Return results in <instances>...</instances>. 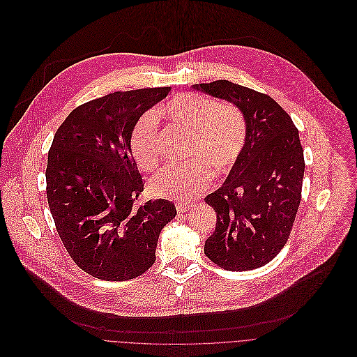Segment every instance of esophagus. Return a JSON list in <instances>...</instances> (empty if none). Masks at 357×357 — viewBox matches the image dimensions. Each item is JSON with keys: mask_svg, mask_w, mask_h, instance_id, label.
Wrapping results in <instances>:
<instances>
[{"mask_svg": "<svg viewBox=\"0 0 357 357\" xmlns=\"http://www.w3.org/2000/svg\"><path fill=\"white\" fill-rule=\"evenodd\" d=\"M176 209H177V212L178 213H183V212H185V211H188V209H191V205L190 204H187V202H184V204H176Z\"/></svg>", "mask_w": 357, "mask_h": 357, "instance_id": "1", "label": "esophagus"}]
</instances>
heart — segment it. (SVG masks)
Masks as SVG:
<instances>
[{
  "label": "heart",
  "mask_w": 357,
  "mask_h": 357,
  "mask_svg": "<svg viewBox=\"0 0 357 357\" xmlns=\"http://www.w3.org/2000/svg\"><path fill=\"white\" fill-rule=\"evenodd\" d=\"M155 113L191 136L187 165H169L155 174L149 188L153 195L188 201L209 185L212 170L228 174L239 160L248 139L243 112L232 104H218L198 93H180L159 105ZM146 112L133 128L130 152L136 165L151 170L159 162L158 119Z\"/></svg>",
  "instance_id": "obj_1"
}]
</instances>
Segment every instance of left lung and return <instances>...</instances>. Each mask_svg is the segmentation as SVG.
<instances>
[{"mask_svg":"<svg viewBox=\"0 0 357 357\" xmlns=\"http://www.w3.org/2000/svg\"><path fill=\"white\" fill-rule=\"evenodd\" d=\"M192 87L232 102L248 123L239 160L225 183L205 197L217 212V227L204 252L229 271L261 267L287 243L301 202L305 163L298 129L267 94L228 80Z\"/></svg>","mask_w":357,"mask_h":357,"instance_id":"1","label":"left lung"}]
</instances>
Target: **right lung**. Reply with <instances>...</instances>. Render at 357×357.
<instances>
[{"label": "right lung", "instance_id": "obj_1", "mask_svg": "<svg viewBox=\"0 0 357 357\" xmlns=\"http://www.w3.org/2000/svg\"><path fill=\"white\" fill-rule=\"evenodd\" d=\"M170 90L91 100L54 133L46 167L49 208L70 257L96 278L125 281L149 270L162 229L177 215L163 198L135 206L145 183L130 152L136 122Z\"/></svg>", "mask_w": 357, "mask_h": 357}]
</instances>
